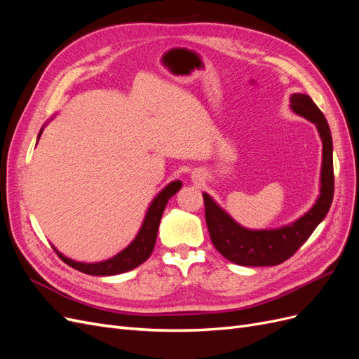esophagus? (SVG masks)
I'll use <instances>...</instances> for the list:
<instances>
[{
	"label": "esophagus",
	"instance_id": "esophagus-1",
	"mask_svg": "<svg viewBox=\"0 0 359 359\" xmlns=\"http://www.w3.org/2000/svg\"><path fill=\"white\" fill-rule=\"evenodd\" d=\"M191 181H193V182H202V181H203L202 173H201L199 170H194V172L191 173Z\"/></svg>",
	"mask_w": 359,
	"mask_h": 359
}]
</instances>
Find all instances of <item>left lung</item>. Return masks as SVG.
I'll use <instances>...</instances> for the list:
<instances>
[{
    "mask_svg": "<svg viewBox=\"0 0 359 359\" xmlns=\"http://www.w3.org/2000/svg\"><path fill=\"white\" fill-rule=\"evenodd\" d=\"M290 109L309 119L318 128L322 140V165L319 196L311 208L299 219L274 229H248L235 222L208 193H203L205 219L211 241L219 253L241 266H276L287 260L309 240L319 223L327 217L334 196L332 137L331 130L319 107L307 94L290 95Z\"/></svg>",
    "mask_w": 359,
    "mask_h": 359,
    "instance_id": "8db88e82",
    "label": "left lung"
}]
</instances>
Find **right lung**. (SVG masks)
<instances>
[{
    "label": "right lung",
    "mask_w": 359,
    "mask_h": 359,
    "mask_svg": "<svg viewBox=\"0 0 359 359\" xmlns=\"http://www.w3.org/2000/svg\"><path fill=\"white\" fill-rule=\"evenodd\" d=\"M50 119H53V116ZM45 127H46V124L40 128L39 136H37V142H39V139L43 133V130H45ZM181 187H182V182L177 180V181L169 182L165 189L158 191L157 196L151 201V203L148 206V210L144 217V222H142V224H140V229H139L137 235L135 236V240L130 243L124 250H121V252L116 253L115 256H112L109 259L100 260V262H91V264L78 262V260H73L67 256H64L61 252H58L55 247H53V250H55L58 256L67 265L81 271V273L90 274V276H116V274L127 273V271H130V269H135L136 266L142 265L145 260L151 256V253H153L163 211H165L169 199L173 196V194H177Z\"/></svg>",
    "instance_id": "right-lung-1"
}]
</instances>
